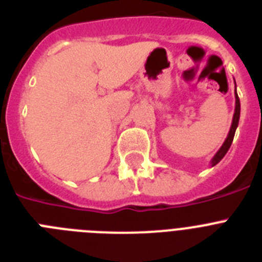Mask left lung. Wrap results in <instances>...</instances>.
<instances>
[{
    "label": "left lung",
    "mask_w": 262,
    "mask_h": 262,
    "mask_svg": "<svg viewBox=\"0 0 262 262\" xmlns=\"http://www.w3.org/2000/svg\"><path fill=\"white\" fill-rule=\"evenodd\" d=\"M239 119H240V99L237 93H236V89H235V113H233V118H232V123H231V128H230V133L227 135L226 140L224 143L222 144V147L219 148V151L214 155V157L211 159V166L216 165L224 156L228 152L230 149L231 144H232V140H233V136H235V131L237 128V124H239Z\"/></svg>",
    "instance_id": "left-lung-1"
}]
</instances>
